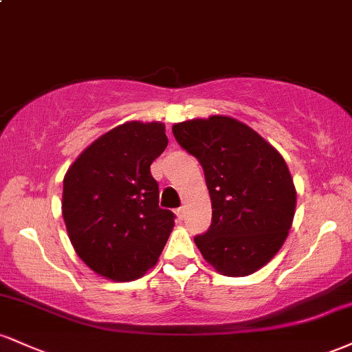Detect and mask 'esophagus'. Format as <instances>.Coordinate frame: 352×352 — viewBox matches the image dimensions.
<instances>
[{"mask_svg": "<svg viewBox=\"0 0 352 352\" xmlns=\"http://www.w3.org/2000/svg\"><path fill=\"white\" fill-rule=\"evenodd\" d=\"M175 215H177V218H179V220H184V218H185V208L184 207L177 208L175 210Z\"/></svg>", "mask_w": 352, "mask_h": 352, "instance_id": "obj_1", "label": "esophagus"}]
</instances>
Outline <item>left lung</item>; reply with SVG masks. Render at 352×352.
I'll return each instance as SVG.
<instances>
[{
    "mask_svg": "<svg viewBox=\"0 0 352 352\" xmlns=\"http://www.w3.org/2000/svg\"><path fill=\"white\" fill-rule=\"evenodd\" d=\"M177 142L199 159L212 199V225L197 248L215 272L248 276L280 252L293 225L296 188L281 153L228 116L173 124Z\"/></svg>",
    "mask_w": 352,
    "mask_h": 352,
    "instance_id": "obj_1",
    "label": "left lung"
}]
</instances>
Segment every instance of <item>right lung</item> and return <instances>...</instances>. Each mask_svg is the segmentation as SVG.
I'll use <instances>...</instances> for the list:
<instances>
[{
    "label": "right lung",
    "instance_id": "add662e5",
    "mask_svg": "<svg viewBox=\"0 0 352 352\" xmlns=\"http://www.w3.org/2000/svg\"><path fill=\"white\" fill-rule=\"evenodd\" d=\"M162 122L129 120L96 139L64 175L63 217L92 272L132 281L155 266L175 225L159 207L151 165L167 147Z\"/></svg>",
    "mask_w": 352,
    "mask_h": 352
}]
</instances>
